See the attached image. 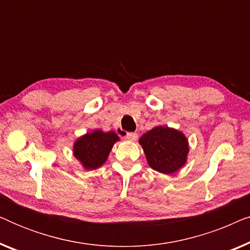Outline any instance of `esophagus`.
Listing matches in <instances>:
<instances>
[{"label":"esophagus","instance_id":"esophagus-1","mask_svg":"<svg viewBox=\"0 0 250 250\" xmlns=\"http://www.w3.org/2000/svg\"><path fill=\"white\" fill-rule=\"evenodd\" d=\"M125 138L129 140V141H136L138 140V134L136 133H126Z\"/></svg>","mask_w":250,"mask_h":250}]
</instances>
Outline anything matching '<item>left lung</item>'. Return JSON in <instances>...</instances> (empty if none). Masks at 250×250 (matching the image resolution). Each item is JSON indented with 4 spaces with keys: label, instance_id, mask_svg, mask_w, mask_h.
Returning a JSON list of instances; mask_svg holds the SVG:
<instances>
[{
    "label": "left lung",
    "instance_id": "obj_1",
    "mask_svg": "<svg viewBox=\"0 0 250 250\" xmlns=\"http://www.w3.org/2000/svg\"><path fill=\"white\" fill-rule=\"evenodd\" d=\"M148 165L162 174H173L188 162L189 141L183 132L168 126H155L139 140Z\"/></svg>",
    "mask_w": 250,
    "mask_h": 250
}]
</instances>
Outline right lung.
Returning a JSON list of instances; mask_svg holds the SVG:
<instances>
[{"instance_id": "add662e5", "label": "right lung", "mask_w": 250, "mask_h": 250, "mask_svg": "<svg viewBox=\"0 0 250 250\" xmlns=\"http://www.w3.org/2000/svg\"><path fill=\"white\" fill-rule=\"evenodd\" d=\"M119 140L114 131L92 129L76 139L73 145V155L85 170H94L107 162L112 146Z\"/></svg>"}]
</instances>
